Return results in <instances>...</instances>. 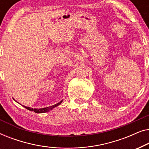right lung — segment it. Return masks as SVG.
Here are the masks:
<instances>
[{"label": "right lung", "instance_id": "right-lung-1", "mask_svg": "<svg viewBox=\"0 0 149 149\" xmlns=\"http://www.w3.org/2000/svg\"><path fill=\"white\" fill-rule=\"evenodd\" d=\"M62 101H60V102H58V104H54L53 106H51V107H46V108H42V109H32V108H30V107H24L26 108V109L29 110L30 111H34V113H46V112H48L51 111V110H52L54 108L58 107L60 104L61 103H62Z\"/></svg>", "mask_w": 149, "mask_h": 149}]
</instances>
